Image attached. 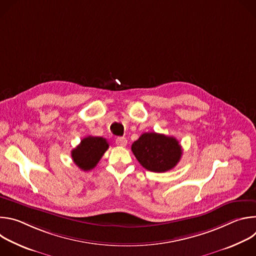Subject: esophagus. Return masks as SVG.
I'll use <instances>...</instances> for the list:
<instances>
[{"label":"esophagus","instance_id":"obj_1","mask_svg":"<svg viewBox=\"0 0 256 256\" xmlns=\"http://www.w3.org/2000/svg\"><path fill=\"white\" fill-rule=\"evenodd\" d=\"M116 142L118 146H120V147H126V144H128V140L124 136H120L116 140Z\"/></svg>","mask_w":256,"mask_h":256}]
</instances>
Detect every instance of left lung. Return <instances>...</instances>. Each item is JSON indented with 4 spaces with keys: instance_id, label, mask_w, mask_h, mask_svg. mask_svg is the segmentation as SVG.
Instances as JSON below:
<instances>
[{
    "instance_id": "8db88e82",
    "label": "left lung",
    "mask_w": 256,
    "mask_h": 256,
    "mask_svg": "<svg viewBox=\"0 0 256 256\" xmlns=\"http://www.w3.org/2000/svg\"><path fill=\"white\" fill-rule=\"evenodd\" d=\"M140 164L152 172H166L179 162L182 149L178 140L163 134L144 132L132 144Z\"/></svg>"
}]
</instances>
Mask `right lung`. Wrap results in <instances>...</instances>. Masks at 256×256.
<instances>
[{
	"label": "right lung",
	"instance_id": "right-lung-1",
	"mask_svg": "<svg viewBox=\"0 0 256 256\" xmlns=\"http://www.w3.org/2000/svg\"><path fill=\"white\" fill-rule=\"evenodd\" d=\"M108 147L109 144L104 138L89 136L72 150V159L81 170L88 171L97 165Z\"/></svg>",
	"mask_w": 256,
	"mask_h": 256
}]
</instances>
